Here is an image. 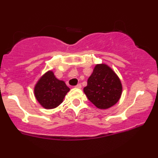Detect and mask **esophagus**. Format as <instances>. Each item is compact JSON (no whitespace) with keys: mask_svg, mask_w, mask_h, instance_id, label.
Returning a JSON list of instances; mask_svg holds the SVG:
<instances>
[{"mask_svg":"<svg viewBox=\"0 0 158 158\" xmlns=\"http://www.w3.org/2000/svg\"><path fill=\"white\" fill-rule=\"evenodd\" d=\"M75 88H79V89H80V88H81V84H78L77 85H76Z\"/></svg>","mask_w":158,"mask_h":158,"instance_id":"34e87169","label":"esophagus"}]
</instances>
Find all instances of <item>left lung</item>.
I'll return each instance as SVG.
<instances>
[{
  "instance_id": "left-lung-1",
  "label": "left lung",
  "mask_w": 158,
  "mask_h": 158,
  "mask_svg": "<svg viewBox=\"0 0 158 158\" xmlns=\"http://www.w3.org/2000/svg\"><path fill=\"white\" fill-rule=\"evenodd\" d=\"M122 90L118 76L106 64L96 65L84 88L88 99L99 109H108L114 106L120 99Z\"/></svg>"
}]
</instances>
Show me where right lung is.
Returning <instances> with one entry per match:
<instances>
[{
	"instance_id": "1",
	"label": "right lung",
	"mask_w": 158,
	"mask_h": 158,
	"mask_svg": "<svg viewBox=\"0 0 158 158\" xmlns=\"http://www.w3.org/2000/svg\"><path fill=\"white\" fill-rule=\"evenodd\" d=\"M70 88L64 81L56 79L51 70L45 73L37 81L34 94L38 102L46 109H52L61 102Z\"/></svg>"
}]
</instances>
